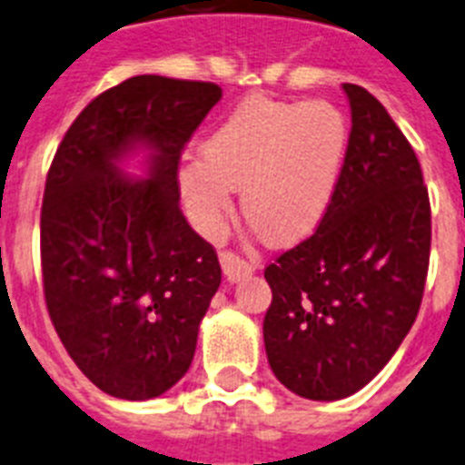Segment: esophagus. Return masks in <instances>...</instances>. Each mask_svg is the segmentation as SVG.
Returning <instances> with one entry per match:
<instances>
[{"label":"esophagus","instance_id":"1","mask_svg":"<svg viewBox=\"0 0 465 465\" xmlns=\"http://www.w3.org/2000/svg\"><path fill=\"white\" fill-rule=\"evenodd\" d=\"M220 262H222V272H224V276H227L229 282L241 281V278L250 276V273L255 272V266L250 264V262L241 260V257L233 255V252H220Z\"/></svg>","mask_w":465,"mask_h":465}]
</instances>
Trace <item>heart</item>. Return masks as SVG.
<instances>
[{
    "label": "heart",
    "instance_id": "1",
    "mask_svg": "<svg viewBox=\"0 0 465 465\" xmlns=\"http://www.w3.org/2000/svg\"><path fill=\"white\" fill-rule=\"evenodd\" d=\"M349 137V119L328 100H243L205 140V154L180 165L177 183L189 220L203 236L220 238L233 189L243 187V215L266 243H300L332 203Z\"/></svg>",
    "mask_w": 465,
    "mask_h": 465
}]
</instances>
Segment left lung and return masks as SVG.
<instances>
[{
	"instance_id": "1",
	"label": "left lung",
	"mask_w": 465,
	"mask_h": 465,
	"mask_svg": "<svg viewBox=\"0 0 465 465\" xmlns=\"http://www.w3.org/2000/svg\"><path fill=\"white\" fill-rule=\"evenodd\" d=\"M351 137L316 233L264 269V349L278 381L341 401L372 381L417 321L430 257L421 165L383 104L344 84Z\"/></svg>"
}]
</instances>
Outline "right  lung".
I'll list each match as a JSON object with an SVG mask.
<instances>
[{
  "label": "right lung",
  "instance_id": "right-lung-1",
  "mask_svg": "<svg viewBox=\"0 0 465 465\" xmlns=\"http://www.w3.org/2000/svg\"><path fill=\"white\" fill-rule=\"evenodd\" d=\"M210 82L131 76L84 107L48 168L42 276L76 367L121 401H149L189 370L222 281L213 245L180 210L177 163L220 103ZM148 152L137 181L120 163Z\"/></svg>",
  "mask_w": 465,
  "mask_h": 465
}]
</instances>
